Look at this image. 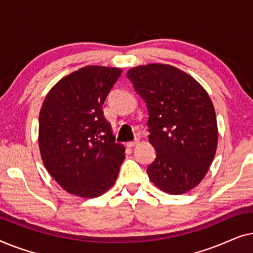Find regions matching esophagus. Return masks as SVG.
<instances>
[{
	"mask_svg": "<svg viewBox=\"0 0 253 253\" xmlns=\"http://www.w3.org/2000/svg\"><path fill=\"white\" fill-rule=\"evenodd\" d=\"M138 143H139V140H138V139H134V140L127 141V143H126V146H127V147H133L134 145H137Z\"/></svg>",
	"mask_w": 253,
	"mask_h": 253,
	"instance_id": "1",
	"label": "esophagus"
}]
</instances>
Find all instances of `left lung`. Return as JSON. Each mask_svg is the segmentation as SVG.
I'll return each instance as SVG.
<instances>
[{
    "instance_id": "obj_1",
    "label": "left lung",
    "mask_w": 253,
    "mask_h": 253,
    "mask_svg": "<svg viewBox=\"0 0 253 253\" xmlns=\"http://www.w3.org/2000/svg\"><path fill=\"white\" fill-rule=\"evenodd\" d=\"M126 75L150 115L148 140L157 157L148 177L170 195L190 191L205 177L216 152L212 100L195 78L172 65H138Z\"/></svg>"
}]
</instances>
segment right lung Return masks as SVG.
Listing matches in <instances>:
<instances>
[{
	"mask_svg": "<svg viewBox=\"0 0 253 253\" xmlns=\"http://www.w3.org/2000/svg\"><path fill=\"white\" fill-rule=\"evenodd\" d=\"M122 69L87 65L65 76L44 98L39 148L51 177L71 195L94 198L112 188L126 148L115 143L102 105Z\"/></svg>",
	"mask_w": 253,
	"mask_h": 253,
	"instance_id": "add662e5",
	"label": "right lung"
}]
</instances>
